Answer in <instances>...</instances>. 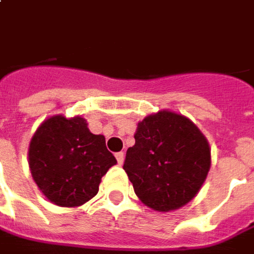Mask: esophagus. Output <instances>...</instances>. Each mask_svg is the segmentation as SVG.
<instances>
[{"mask_svg":"<svg viewBox=\"0 0 254 254\" xmlns=\"http://www.w3.org/2000/svg\"><path fill=\"white\" fill-rule=\"evenodd\" d=\"M115 158H117V161H118V164H122L124 163V158H125V154H124V153H122V151H120V153H117V154H115Z\"/></svg>","mask_w":254,"mask_h":254,"instance_id":"1","label":"esophagus"}]
</instances>
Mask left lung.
Here are the masks:
<instances>
[{
	"instance_id": "obj_1",
	"label": "left lung",
	"mask_w": 254,
	"mask_h": 254,
	"mask_svg": "<svg viewBox=\"0 0 254 254\" xmlns=\"http://www.w3.org/2000/svg\"><path fill=\"white\" fill-rule=\"evenodd\" d=\"M124 170L146 206L170 211L199 192L210 170V147L184 115L160 111L139 122Z\"/></svg>"
}]
</instances>
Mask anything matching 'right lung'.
Instances as JSON below:
<instances>
[{
	"label": "right lung",
	"mask_w": 254,
	"mask_h": 254,
	"mask_svg": "<svg viewBox=\"0 0 254 254\" xmlns=\"http://www.w3.org/2000/svg\"><path fill=\"white\" fill-rule=\"evenodd\" d=\"M115 164L104 136L91 133L80 117L44 121L29 147L33 179L57 206H80L94 197L101 178Z\"/></svg>",
	"instance_id": "1"
}]
</instances>
